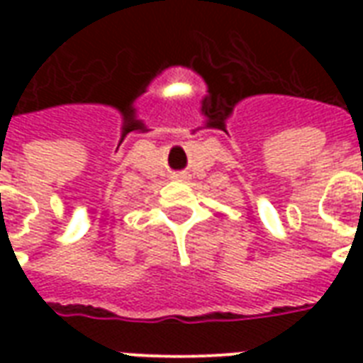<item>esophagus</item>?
Wrapping results in <instances>:
<instances>
[{
	"mask_svg": "<svg viewBox=\"0 0 363 363\" xmlns=\"http://www.w3.org/2000/svg\"><path fill=\"white\" fill-rule=\"evenodd\" d=\"M173 177H175V179H179V181H182V179H186L188 173H184V171H181V173H175V175H173Z\"/></svg>",
	"mask_w": 363,
	"mask_h": 363,
	"instance_id": "obj_1",
	"label": "esophagus"
}]
</instances>
